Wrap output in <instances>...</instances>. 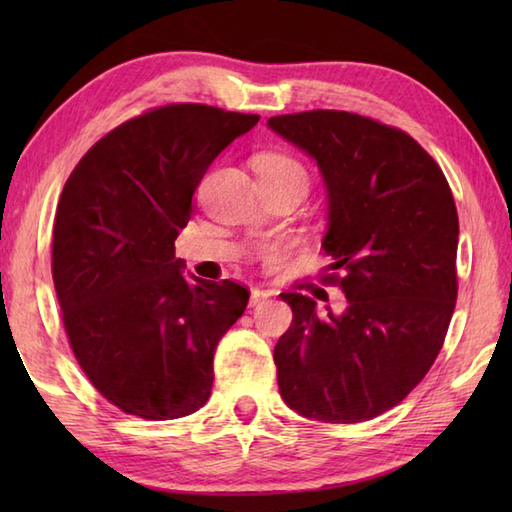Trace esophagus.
<instances>
[{
    "instance_id": "esophagus-1",
    "label": "esophagus",
    "mask_w": 512,
    "mask_h": 512,
    "mask_svg": "<svg viewBox=\"0 0 512 512\" xmlns=\"http://www.w3.org/2000/svg\"><path fill=\"white\" fill-rule=\"evenodd\" d=\"M270 297V292L268 290H262V288H253V290H250V306H259V303H264L266 299Z\"/></svg>"
}]
</instances>
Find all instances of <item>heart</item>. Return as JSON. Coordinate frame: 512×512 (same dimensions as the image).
I'll return each instance as SVG.
<instances>
[{
    "label": "heart",
    "mask_w": 512,
    "mask_h": 512,
    "mask_svg": "<svg viewBox=\"0 0 512 512\" xmlns=\"http://www.w3.org/2000/svg\"><path fill=\"white\" fill-rule=\"evenodd\" d=\"M255 169L259 173V180L268 182H297L303 189H308V171L301 162L290 156L281 154V151H270L262 154L255 162Z\"/></svg>",
    "instance_id": "obj_1"
}]
</instances>
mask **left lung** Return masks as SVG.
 <instances>
[{"mask_svg": "<svg viewBox=\"0 0 512 512\" xmlns=\"http://www.w3.org/2000/svg\"><path fill=\"white\" fill-rule=\"evenodd\" d=\"M268 127L317 160L328 191L321 246L345 270L341 314L281 292L292 323L275 345L279 394L312 420H372L420 383L447 336L458 299L453 193L416 140L367 116L312 110Z\"/></svg>", "mask_w": 512, "mask_h": 512, "instance_id": "1", "label": "left lung"}]
</instances>
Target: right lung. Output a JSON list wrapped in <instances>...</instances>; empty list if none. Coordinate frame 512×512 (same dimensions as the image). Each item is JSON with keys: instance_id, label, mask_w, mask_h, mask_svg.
Here are the masks:
<instances>
[{"instance_id": "right-lung-1", "label": "right lung", "mask_w": 512, "mask_h": 512, "mask_svg": "<svg viewBox=\"0 0 512 512\" xmlns=\"http://www.w3.org/2000/svg\"><path fill=\"white\" fill-rule=\"evenodd\" d=\"M257 121L158 107L103 136L65 182L52 231L63 325L85 376L125 413L173 420L211 396L215 347L250 292L184 277L173 244L206 169Z\"/></svg>"}]
</instances>
